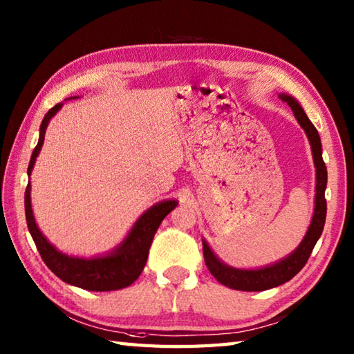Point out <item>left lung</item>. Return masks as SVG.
I'll list each match as a JSON object with an SVG mask.
<instances>
[{
    "label": "left lung",
    "instance_id": "8db88e82",
    "mask_svg": "<svg viewBox=\"0 0 354 354\" xmlns=\"http://www.w3.org/2000/svg\"><path fill=\"white\" fill-rule=\"evenodd\" d=\"M281 100L289 104L290 109L295 114L298 123L301 124L306 131L307 137H309L312 152H313V161L315 167H317V196H315V213L313 219L309 227V231L304 236L303 242L293 251L289 257L283 259L281 261L275 263L272 266L255 269V270H245V269H234L227 266L219 259L216 257L209 246L202 242L204 245V259L205 265L209 272L221 284L227 286L230 289L236 290H246V292H259L277 288L286 281L292 280L299 270L304 268V265L309 260L310 254L313 251L315 245H317L318 239L322 234L326 223V214H327V202H326V187H327V169L324 160H322V146L321 138L317 131V127L312 124V122L307 118L306 112L299 106V103L292 99L290 95H281Z\"/></svg>",
    "mask_w": 354,
    "mask_h": 354
}]
</instances>
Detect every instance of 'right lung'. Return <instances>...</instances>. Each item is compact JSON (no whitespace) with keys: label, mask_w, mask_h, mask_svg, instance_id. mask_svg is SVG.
I'll list each match as a JSON object with an SVG mask.
<instances>
[{"label":"right lung","mask_w":354,"mask_h":354,"mask_svg":"<svg viewBox=\"0 0 354 354\" xmlns=\"http://www.w3.org/2000/svg\"><path fill=\"white\" fill-rule=\"evenodd\" d=\"M62 108V103H57L45 114L42 124L39 141L33 150L30 158L27 173L30 175L36 161V156L42 147L45 129H47L50 118ZM26 219L30 234L33 237V242L39 251L45 265L48 266L51 272H55L62 281L77 286V288L94 290V292H106V290H118L131 286L145 269L147 261L149 248L152 245L155 232L160 227L162 219L167 216L173 208L178 205L176 201H164L153 205L142 214L137 223L133 225L129 234L124 239V242L117 250L106 255V257L97 259H77L68 257L62 252H59L55 246L48 243V240L42 236L39 228L36 227L32 202H30V184H27L26 196Z\"/></svg>","instance_id":"right-lung-1"}]
</instances>
